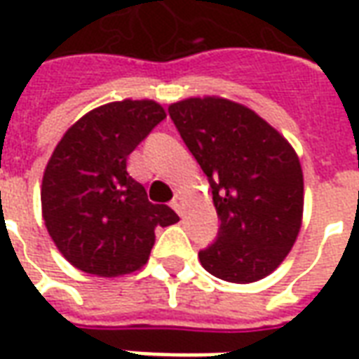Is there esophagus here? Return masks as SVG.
Segmentation results:
<instances>
[{"instance_id":"obj_1","label":"esophagus","mask_w":359,"mask_h":359,"mask_svg":"<svg viewBox=\"0 0 359 359\" xmlns=\"http://www.w3.org/2000/svg\"><path fill=\"white\" fill-rule=\"evenodd\" d=\"M170 207L174 208L177 215H184V195L182 193H175V197L170 203Z\"/></svg>"}]
</instances>
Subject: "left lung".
Masks as SVG:
<instances>
[{"instance_id":"left-lung-1","label":"left lung","mask_w":359,"mask_h":359,"mask_svg":"<svg viewBox=\"0 0 359 359\" xmlns=\"http://www.w3.org/2000/svg\"><path fill=\"white\" fill-rule=\"evenodd\" d=\"M174 121L212 189L218 236L201 249L205 271L228 282L265 278L302 226L304 174L296 152L255 111L224 98L172 104Z\"/></svg>"}]
</instances>
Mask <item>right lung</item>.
I'll use <instances>...</instances> for the list:
<instances>
[{
  "label": "right lung",
  "mask_w": 359,
  "mask_h": 359,
  "mask_svg": "<svg viewBox=\"0 0 359 359\" xmlns=\"http://www.w3.org/2000/svg\"><path fill=\"white\" fill-rule=\"evenodd\" d=\"M164 118L152 100L106 104L69 127L55 147L42 180V212L53 243L79 271L133 273L151 255L154 228L180 220L127 174L129 154Z\"/></svg>",
  "instance_id": "obj_1"
}]
</instances>
